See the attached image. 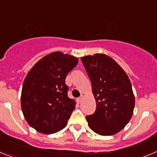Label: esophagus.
<instances>
[{"mask_svg": "<svg viewBox=\"0 0 157 157\" xmlns=\"http://www.w3.org/2000/svg\"><path fill=\"white\" fill-rule=\"evenodd\" d=\"M82 96H80L79 98H78V99H77L78 103H81V102H82Z\"/></svg>", "mask_w": 157, "mask_h": 157, "instance_id": "1", "label": "esophagus"}]
</instances>
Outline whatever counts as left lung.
<instances>
[{
    "instance_id": "1",
    "label": "left lung",
    "mask_w": 157,
    "mask_h": 157,
    "mask_svg": "<svg viewBox=\"0 0 157 157\" xmlns=\"http://www.w3.org/2000/svg\"><path fill=\"white\" fill-rule=\"evenodd\" d=\"M91 81L97 108L86 116L90 128L104 136L115 134L132 117L134 96L128 76L114 59L105 54L81 58Z\"/></svg>"
}]
</instances>
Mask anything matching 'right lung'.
Returning <instances> with one entry per match:
<instances>
[{"instance_id":"1","label":"right lung","mask_w":157,"mask_h":157,"mask_svg":"<svg viewBox=\"0 0 157 157\" xmlns=\"http://www.w3.org/2000/svg\"><path fill=\"white\" fill-rule=\"evenodd\" d=\"M75 56L60 52L48 54L35 63L23 82L21 106L29 125L43 134L66 127L75 107L67 96V75L77 65Z\"/></svg>"}]
</instances>
